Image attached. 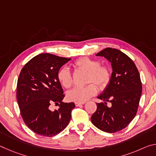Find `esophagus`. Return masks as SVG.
Wrapping results in <instances>:
<instances>
[{"mask_svg": "<svg viewBox=\"0 0 156 156\" xmlns=\"http://www.w3.org/2000/svg\"><path fill=\"white\" fill-rule=\"evenodd\" d=\"M75 105H76V107H79V106H80V105H84V102H83V103H80V102H76Z\"/></svg>", "mask_w": 156, "mask_h": 156, "instance_id": "obj_1", "label": "esophagus"}]
</instances>
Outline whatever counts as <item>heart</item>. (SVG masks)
Here are the masks:
<instances>
[{
  "instance_id": "obj_1",
  "label": "heart",
  "mask_w": 156,
  "mask_h": 156,
  "mask_svg": "<svg viewBox=\"0 0 156 156\" xmlns=\"http://www.w3.org/2000/svg\"><path fill=\"white\" fill-rule=\"evenodd\" d=\"M76 67L88 72L87 83H94L100 87L103 88L109 83L111 79V71L107 66L100 65L97 60L88 57H83L78 59L74 63ZM57 78L60 83L66 89L70 88L73 85V78L69 69L67 67H62L57 73ZM98 92L96 86L89 84L85 87H77L69 91L67 93V98L76 102L83 103L91 97L95 96Z\"/></svg>"
}]
</instances>
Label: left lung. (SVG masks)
Masks as SVG:
<instances>
[{
	"mask_svg": "<svg viewBox=\"0 0 156 156\" xmlns=\"http://www.w3.org/2000/svg\"><path fill=\"white\" fill-rule=\"evenodd\" d=\"M96 56L107 59L113 72L107 87L98 96L105 102L97 103L91 120L100 130L115 133L135 118L142 94L140 77L135 63L120 50L108 47ZM107 101L112 103V107H107Z\"/></svg>",
	"mask_w": 156,
	"mask_h": 156,
	"instance_id": "obj_1",
	"label": "left lung"
}]
</instances>
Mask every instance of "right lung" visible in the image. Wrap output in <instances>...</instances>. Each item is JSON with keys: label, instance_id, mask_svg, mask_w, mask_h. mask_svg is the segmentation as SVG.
I'll return each instance as SVG.
<instances>
[{"label": "right lung", "instance_id": "add662e5", "mask_svg": "<svg viewBox=\"0 0 156 156\" xmlns=\"http://www.w3.org/2000/svg\"><path fill=\"white\" fill-rule=\"evenodd\" d=\"M71 58L48 53L31 58L21 70L17 83V100L25 125L38 135L52 137L67 127L73 102H63V89L57 78L58 70ZM58 104L51 111L50 105Z\"/></svg>", "mask_w": 156, "mask_h": 156}]
</instances>
